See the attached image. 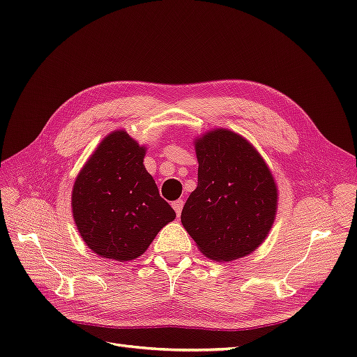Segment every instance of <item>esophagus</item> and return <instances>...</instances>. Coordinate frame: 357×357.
<instances>
[{"label": "esophagus", "instance_id": "esophagus-1", "mask_svg": "<svg viewBox=\"0 0 357 357\" xmlns=\"http://www.w3.org/2000/svg\"><path fill=\"white\" fill-rule=\"evenodd\" d=\"M183 199H177V201H174L172 202V208L176 210V214H177V218H180V214H181V210H183Z\"/></svg>", "mask_w": 357, "mask_h": 357}]
</instances>
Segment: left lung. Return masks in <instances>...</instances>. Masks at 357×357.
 <instances>
[{"instance_id":"1","label":"left lung","mask_w":357,"mask_h":357,"mask_svg":"<svg viewBox=\"0 0 357 357\" xmlns=\"http://www.w3.org/2000/svg\"><path fill=\"white\" fill-rule=\"evenodd\" d=\"M198 186L181 225L204 256L231 262L253 253L273 228L278 189L264 158L244 137L215 128L195 139Z\"/></svg>"}]
</instances>
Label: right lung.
<instances>
[{
	"instance_id": "1",
	"label": "right lung",
	"mask_w": 357,
	"mask_h": 357,
	"mask_svg": "<svg viewBox=\"0 0 357 357\" xmlns=\"http://www.w3.org/2000/svg\"><path fill=\"white\" fill-rule=\"evenodd\" d=\"M144 156L146 147L117 129L102 138L75 177L74 223L86 245L104 259H137L176 219L144 168Z\"/></svg>"
}]
</instances>
